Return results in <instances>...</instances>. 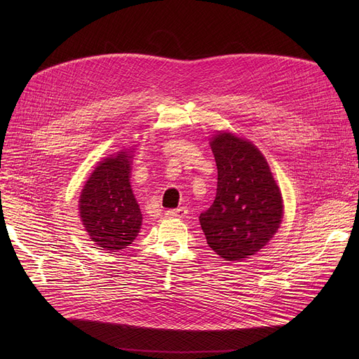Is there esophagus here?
I'll return each instance as SVG.
<instances>
[{"label":"esophagus","instance_id":"esophagus-1","mask_svg":"<svg viewBox=\"0 0 359 359\" xmlns=\"http://www.w3.org/2000/svg\"><path fill=\"white\" fill-rule=\"evenodd\" d=\"M165 215H166V217L183 219L187 215V209L186 208H179V209H175V210H168Z\"/></svg>","mask_w":359,"mask_h":359}]
</instances>
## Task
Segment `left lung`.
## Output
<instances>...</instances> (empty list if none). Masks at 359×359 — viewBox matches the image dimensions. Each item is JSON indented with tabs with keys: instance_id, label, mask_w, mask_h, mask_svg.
<instances>
[{
	"instance_id": "8db88e82",
	"label": "left lung",
	"mask_w": 359,
	"mask_h": 359,
	"mask_svg": "<svg viewBox=\"0 0 359 359\" xmlns=\"http://www.w3.org/2000/svg\"><path fill=\"white\" fill-rule=\"evenodd\" d=\"M217 193L198 217L209 247L226 262L248 259L277 233L283 197L263 153L251 142L219 132L210 142Z\"/></svg>"
}]
</instances>
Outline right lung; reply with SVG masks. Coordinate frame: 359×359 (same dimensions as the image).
Returning <instances> with one entry per match:
<instances>
[{
  "label": "right lung",
  "mask_w": 359,
  "mask_h": 359,
  "mask_svg": "<svg viewBox=\"0 0 359 359\" xmlns=\"http://www.w3.org/2000/svg\"><path fill=\"white\" fill-rule=\"evenodd\" d=\"M130 159V153L123 150L104 159L81 191L82 224L100 250H122L140 230L142 213L129 182Z\"/></svg>",
  "instance_id": "1"
}]
</instances>
